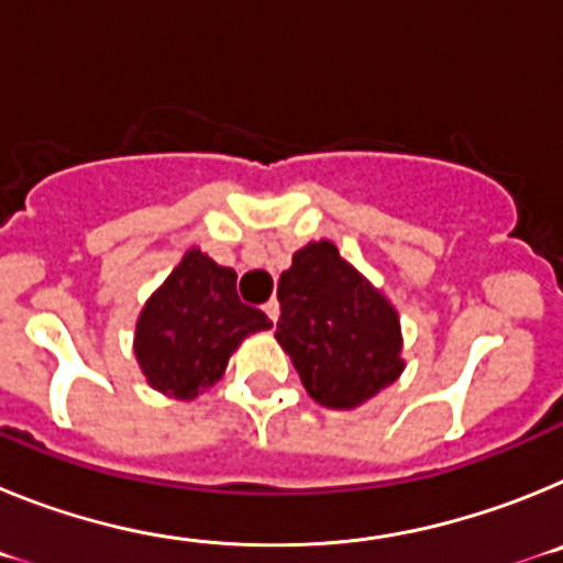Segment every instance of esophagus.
I'll use <instances>...</instances> for the list:
<instances>
[{"mask_svg":"<svg viewBox=\"0 0 563 563\" xmlns=\"http://www.w3.org/2000/svg\"><path fill=\"white\" fill-rule=\"evenodd\" d=\"M265 312H267V318H271L273 324H276V321H278V301H276V298H271V301H267Z\"/></svg>","mask_w":563,"mask_h":563,"instance_id":"esophagus-1","label":"esophagus"}]
</instances>
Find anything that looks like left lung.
I'll return each mask as SVG.
<instances>
[{
  "label": "left lung",
  "instance_id": "8db88e82",
  "mask_svg": "<svg viewBox=\"0 0 563 563\" xmlns=\"http://www.w3.org/2000/svg\"><path fill=\"white\" fill-rule=\"evenodd\" d=\"M278 305L276 341L327 409H355L400 377L397 310L327 239L292 253Z\"/></svg>",
  "mask_w": 563,
  "mask_h": 563
}]
</instances>
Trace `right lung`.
<instances>
[{
	"instance_id": "obj_1",
	"label": "right lung",
	"mask_w": 563,
	"mask_h": 563,
	"mask_svg": "<svg viewBox=\"0 0 563 563\" xmlns=\"http://www.w3.org/2000/svg\"><path fill=\"white\" fill-rule=\"evenodd\" d=\"M271 327L265 312L239 301L236 273L191 247L141 310L134 357L152 389L194 400L225 375L239 343Z\"/></svg>"
}]
</instances>
